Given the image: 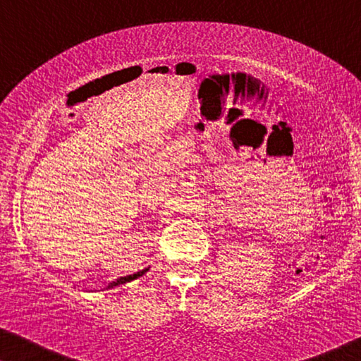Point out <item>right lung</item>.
<instances>
[{
  "label": "right lung",
  "mask_w": 361,
  "mask_h": 361,
  "mask_svg": "<svg viewBox=\"0 0 361 361\" xmlns=\"http://www.w3.org/2000/svg\"><path fill=\"white\" fill-rule=\"evenodd\" d=\"M147 271H149V268H145V269L137 271V273H135V274H130V276H123V278H118V279H115V281H111V283L108 284L106 288H103L102 290H105V289H113V288H118V286H121V284L131 283V281H135V279H137V278H141L142 274H146Z\"/></svg>",
  "instance_id": "add662e5"
}]
</instances>
